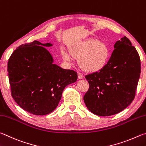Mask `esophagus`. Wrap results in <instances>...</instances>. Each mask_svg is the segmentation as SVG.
Listing matches in <instances>:
<instances>
[{
    "mask_svg": "<svg viewBox=\"0 0 146 146\" xmlns=\"http://www.w3.org/2000/svg\"><path fill=\"white\" fill-rule=\"evenodd\" d=\"M78 79L79 80H81V79L83 78V76L81 72H78Z\"/></svg>",
    "mask_w": 146,
    "mask_h": 146,
    "instance_id": "esophagus-1",
    "label": "esophagus"
}]
</instances>
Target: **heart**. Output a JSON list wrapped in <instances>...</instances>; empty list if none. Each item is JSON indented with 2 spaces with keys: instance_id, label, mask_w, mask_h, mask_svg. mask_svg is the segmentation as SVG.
Masks as SVG:
<instances>
[{
  "instance_id": "1",
  "label": "heart",
  "mask_w": 146,
  "mask_h": 146,
  "mask_svg": "<svg viewBox=\"0 0 146 146\" xmlns=\"http://www.w3.org/2000/svg\"><path fill=\"white\" fill-rule=\"evenodd\" d=\"M70 53L74 58L78 59L80 67L86 71L100 70L108 60L109 48L105 43L94 39L80 42L71 48ZM64 60H72L70 54L65 50L61 52Z\"/></svg>"
}]
</instances>
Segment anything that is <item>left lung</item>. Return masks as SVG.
Wrapping results in <instances>:
<instances>
[{
	"mask_svg": "<svg viewBox=\"0 0 146 146\" xmlns=\"http://www.w3.org/2000/svg\"><path fill=\"white\" fill-rule=\"evenodd\" d=\"M114 48L103 68L85 76L89 88L84 102L92 113L99 116L113 115L129 105L140 78V58L128 38H122Z\"/></svg>",
	"mask_w": 146,
	"mask_h": 146,
	"instance_id": "1",
	"label": "left lung"
}]
</instances>
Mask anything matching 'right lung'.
Listing matches in <instances>:
<instances>
[{
	"instance_id": "1",
	"label": "right lung",
	"mask_w": 146,
	"mask_h": 146,
	"mask_svg": "<svg viewBox=\"0 0 146 146\" xmlns=\"http://www.w3.org/2000/svg\"><path fill=\"white\" fill-rule=\"evenodd\" d=\"M52 44L38 41L22 44L7 62L12 98L25 111L44 115L56 109L66 86L77 81L78 74L53 64L45 48Z\"/></svg>"
}]
</instances>
